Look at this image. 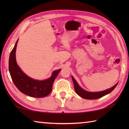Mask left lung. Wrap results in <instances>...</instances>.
<instances>
[{"label":"left lung","mask_w":129,"mask_h":129,"mask_svg":"<svg viewBox=\"0 0 129 129\" xmlns=\"http://www.w3.org/2000/svg\"><path fill=\"white\" fill-rule=\"evenodd\" d=\"M72 78L74 85L75 91L77 93V94L80 96V97L87 100L97 99H99L101 97L104 96L109 94V93H110L115 88L117 84H118V83H117L114 86L111 87V88L104 90V91L99 92H90L86 91V90H84L83 88H81V87L79 85L77 81L75 80V79L74 78L73 76H72Z\"/></svg>","instance_id":"obj_1"}]
</instances>
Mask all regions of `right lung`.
I'll list each match as a JSON object with an SVG mask.
<instances>
[{"label": "right lung", "mask_w": 129, "mask_h": 129, "mask_svg": "<svg viewBox=\"0 0 129 129\" xmlns=\"http://www.w3.org/2000/svg\"><path fill=\"white\" fill-rule=\"evenodd\" d=\"M19 39L10 54L9 71L14 84L23 94L34 98H43L51 92L52 85L61 69L55 70L50 78L44 80H38L26 75L18 65L16 61V49Z\"/></svg>", "instance_id": "obj_1"}]
</instances>
